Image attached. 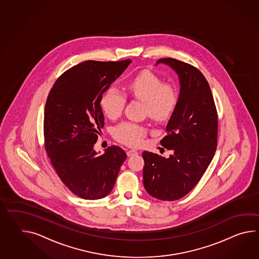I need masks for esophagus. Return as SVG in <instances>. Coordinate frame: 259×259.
<instances>
[{
	"instance_id": "esophagus-1",
	"label": "esophagus",
	"mask_w": 259,
	"mask_h": 259,
	"mask_svg": "<svg viewBox=\"0 0 259 259\" xmlns=\"http://www.w3.org/2000/svg\"><path fill=\"white\" fill-rule=\"evenodd\" d=\"M136 154H138V151H137V150H127V155H128V156L136 155Z\"/></svg>"
}]
</instances>
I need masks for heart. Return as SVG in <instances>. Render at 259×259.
Listing matches in <instances>:
<instances>
[{"label": "heart", "mask_w": 259, "mask_h": 259, "mask_svg": "<svg viewBox=\"0 0 259 259\" xmlns=\"http://www.w3.org/2000/svg\"><path fill=\"white\" fill-rule=\"evenodd\" d=\"M126 90L132 98L143 101L145 112L156 121H166L176 111L179 104V92L176 87L162 80L156 75L143 71L127 82ZM101 108L109 119L121 115L125 98L120 91L109 88L101 98ZM147 129L133 121H124L114 129V138L122 144L138 147L143 142Z\"/></svg>", "instance_id": "heart-1"}]
</instances>
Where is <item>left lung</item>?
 <instances>
[{
    "instance_id": "1",
    "label": "left lung",
    "mask_w": 259,
    "mask_h": 259,
    "mask_svg": "<svg viewBox=\"0 0 259 259\" xmlns=\"http://www.w3.org/2000/svg\"><path fill=\"white\" fill-rule=\"evenodd\" d=\"M179 74L180 94L176 111L160 141L172 153L166 159L144 151L143 183L150 196L176 201L187 195L206 171L218 146V111L205 77L194 66L161 58Z\"/></svg>"
}]
</instances>
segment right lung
Masks as SVG:
<instances>
[{"label": "right lung", "mask_w": 259, "mask_h": 259, "mask_svg": "<svg viewBox=\"0 0 259 259\" xmlns=\"http://www.w3.org/2000/svg\"><path fill=\"white\" fill-rule=\"evenodd\" d=\"M131 59L87 60L66 70L55 81L46 100L44 136L46 153L59 179L75 195L98 200L115 185L126 153L118 146L98 155L94 146L103 128L100 107L104 92Z\"/></svg>", "instance_id": "add662e5"}]
</instances>
